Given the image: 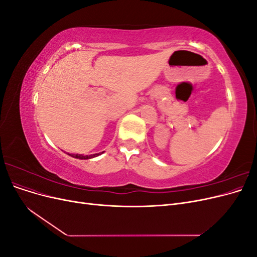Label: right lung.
I'll return each mask as SVG.
<instances>
[{
    "mask_svg": "<svg viewBox=\"0 0 257 257\" xmlns=\"http://www.w3.org/2000/svg\"><path fill=\"white\" fill-rule=\"evenodd\" d=\"M102 153H95V154H91V155H83V154H68V155H71V157L76 158V159H80V160H89V159H92V158L98 157V155L102 154Z\"/></svg>",
    "mask_w": 257,
    "mask_h": 257,
    "instance_id": "obj_1",
    "label": "right lung"
}]
</instances>
